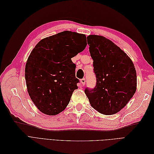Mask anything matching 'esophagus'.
<instances>
[{"mask_svg":"<svg viewBox=\"0 0 154 154\" xmlns=\"http://www.w3.org/2000/svg\"><path fill=\"white\" fill-rule=\"evenodd\" d=\"M80 82H81V83H82V85L83 86L85 85V78L81 79Z\"/></svg>","mask_w":154,"mask_h":154,"instance_id":"1","label":"esophagus"}]
</instances>
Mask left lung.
Here are the masks:
<instances>
[{
	"instance_id": "obj_1",
	"label": "left lung",
	"mask_w": 154,
	"mask_h": 154,
	"mask_svg": "<svg viewBox=\"0 0 154 154\" xmlns=\"http://www.w3.org/2000/svg\"><path fill=\"white\" fill-rule=\"evenodd\" d=\"M87 38L96 85L94 88L87 87L85 93L97 112L105 115L116 114L136 92V69L127 54L110 40L93 35Z\"/></svg>"
}]
</instances>
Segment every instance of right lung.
Instances as JSON below:
<instances>
[{"mask_svg":"<svg viewBox=\"0 0 154 154\" xmlns=\"http://www.w3.org/2000/svg\"><path fill=\"white\" fill-rule=\"evenodd\" d=\"M86 45L85 35L65 31L40 40L31 51L25 69L26 85L42 112L54 116L66 108L80 82L71 58Z\"/></svg>","mask_w":154,"mask_h":154,"instance_id":"obj_1","label":"right lung"}]
</instances>
